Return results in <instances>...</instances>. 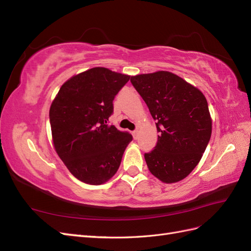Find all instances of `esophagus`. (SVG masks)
<instances>
[{
    "label": "esophagus",
    "instance_id": "1",
    "mask_svg": "<svg viewBox=\"0 0 251 251\" xmlns=\"http://www.w3.org/2000/svg\"><path fill=\"white\" fill-rule=\"evenodd\" d=\"M138 130H135V131H133L132 132V135H133V137H134V139H137L138 138Z\"/></svg>",
    "mask_w": 251,
    "mask_h": 251
}]
</instances>
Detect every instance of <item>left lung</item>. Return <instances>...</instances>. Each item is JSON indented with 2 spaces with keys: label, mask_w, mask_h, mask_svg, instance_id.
I'll return each mask as SVG.
<instances>
[{
  "label": "left lung",
  "mask_w": 251,
  "mask_h": 251,
  "mask_svg": "<svg viewBox=\"0 0 251 251\" xmlns=\"http://www.w3.org/2000/svg\"><path fill=\"white\" fill-rule=\"evenodd\" d=\"M156 120L158 141L144 154L150 172L164 183L187 177L199 163L211 136L207 100L199 89L169 71L131 77Z\"/></svg>",
  "instance_id": "1"
}]
</instances>
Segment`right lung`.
Returning <instances> with one entry per match:
<instances>
[{"label":"right lung","mask_w":251,"mask_h":251,"mask_svg":"<svg viewBox=\"0 0 251 251\" xmlns=\"http://www.w3.org/2000/svg\"><path fill=\"white\" fill-rule=\"evenodd\" d=\"M128 79V75L95 67L68 79L51 103L54 149L73 176L85 183L110 180L133 139L108 125L114 98Z\"/></svg>","instance_id":"right-lung-1"}]
</instances>
